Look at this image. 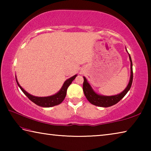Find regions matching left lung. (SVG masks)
I'll use <instances>...</instances> for the list:
<instances>
[{
  "label": "left lung",
  "mask_w": 151,
  "mask_h": 151,
  "mask_svg": "<svg viewBox=\"0 0 151 151\" xmlns=\"http://www.w3.org/2000/svg\"><path fill=\"white\" fill-rule=\"evenodd\" d=\"M127 52L128 51L126 48ZM129 54V52H128ZM130 62H131V76H130V80L129 82V84L127 86L126 88L120 94H116V95H112V96H104L101 95V94H97L95 91H94L93 88L91 87L90 84L88 83L86 78L83 76L84 82H83V92L84 94L87 99V100L90 102L92 104H94L95 106H101V107H109L111 106L114 104H116L118 102H119L123 97L126 95V94L128 93V91L130 90L131 87L132 83V78H133V73H132V60L131 58V56L129 54Z\"/></svg>",
  "instance_id": "1"
}]
</instances>
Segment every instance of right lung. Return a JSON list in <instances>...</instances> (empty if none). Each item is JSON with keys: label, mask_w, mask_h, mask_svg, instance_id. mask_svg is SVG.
Segmentation results:
<instances>
[{"label": "right lung", "mask_w": 151, "mask_h": 151, "mask_svg": "<svg viewBox=\"0 0 151 151\" xmlns=\"http://www.w3.org/2000/svg\"><path fill=\"white\" fill-rule=\"evenodd\" d=\"M77 75H74L72 77L69 78L67 80H66L64 83L60 91L55 94L51 96H33L32 94H29V93L24 90V89L21 86L19 85V82H18L17 77H16V81L18 86H19L20 88L21 89V91L23 92V93L26 95L28 98H29L30 101L33 103L37 104L38 106H42V107H51L54 106L56 105H58V104H60L63 101L64 99H65L66 94V91H67V88L69 85L72 83V82L74 81V79L76 78V76Z\"/></svg>", "instance_id": "add662e5"}]
</instances>
